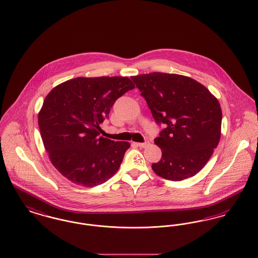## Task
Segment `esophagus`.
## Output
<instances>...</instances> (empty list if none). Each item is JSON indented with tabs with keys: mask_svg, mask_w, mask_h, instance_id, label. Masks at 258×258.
Returning a JSON list of instances; mask_svg holds the SVG:
<instances>
[{
	"mask_svg": "<svg viewBox=\"0 0 258 258\" xmlns=\"http://www.w3.org/2000/svg\"><path fill=\"white\" fill-rule=\"evenodd\" d=\"M136 145L138 147H140V148H147V147H149V145H150V143H149V141H146L145 143H138Z\"/></svg>",
	"mask_w": 258,
	"mask_h": 258,
	"instance_id": "1",
	"label": "esophagus"
}]
</instances>
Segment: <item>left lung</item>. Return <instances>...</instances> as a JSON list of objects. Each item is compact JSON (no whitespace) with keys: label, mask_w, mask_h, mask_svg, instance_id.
I'll return each instance as SVG.
<instances>
[{"label":"left lung","mask_w":258,"mask_h":258,"mask_svg":"<svg viewBox=\"0 0 258 258\" xmlns=\"http://www.w3.org/2000/svg\"><path fill=\"white\" fill-rule=\"evenodd\" d=\"M157 124L154 139L162 156L153 172L179 181L195 176L211 158L221 135L222 112L217 98L203 84L176 74L154 72L131 78Z\"/></svg>","instance_id":"obj_1"}]
</instances>
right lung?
<instances>
[{
    "instance_id": "add662e5",
    "label": "right lung",
    "mask_w": 258,
    "mask_h": 258,
    "mask_svg": "<svg viewBox=\"0 0 258 258\" xmlns=\"http://www.w3.org/2000/svg\"><path fill=\"white\" fill-rule=\"evenodd\" d=\"M133 88L127 77H81L47 94L38 121L44 149L62 176L93 187L118 171L130 144L100 137L101 123L114 102Z\"/></svg>"
}]
</instances>
